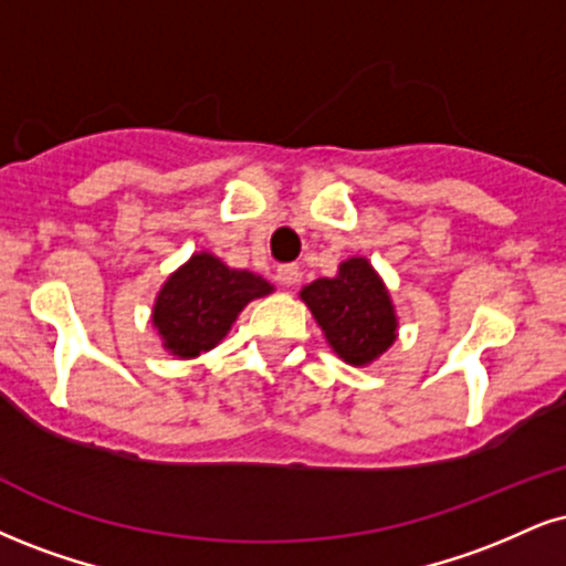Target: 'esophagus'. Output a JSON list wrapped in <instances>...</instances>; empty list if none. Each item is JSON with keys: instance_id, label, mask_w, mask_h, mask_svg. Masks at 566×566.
Returning <instances> with one entry per match:
<instances>
[{"instance_id": "obj_1", "label": "esophagus", "mask_w": 566, "mask_h": 566, "mask_svg": "<svg viewBox=\"0 0 566 566\" xmlns=\"http://www.w3.org/2000/svg\"><path fill=\"white\" fill-rule=\"evenodd\" d=\"M276 282L282 284V287H295V284L301 282V269H297L295 263L279 265V269H276Z\"/></svg>"}]
</instances>
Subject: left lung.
Wrapping results in <instances>:
<instances>
[{"instance_id": "left-lung-1", "label": "left lung", "mask_w": 566, "mask_h": 566, "mask_svg": "<svg viewBox=\"0 0 566 566\" xmlns=\"http://www.w3.org/2000/svg\"><path fill=\"white\" fill-rule=\"evenodd\" d=\"M301 301L322 326L329 348L350 366L374 364L398 339L390 290L364 255L345 258L335 276L305 284Z\"/></svg>"}]
</instances>
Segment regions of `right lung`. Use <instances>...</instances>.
I'll return each instance as SVG.
<instances>
[{"label":"right lung","instance_id":"1","mask_svg":"<svg viewBox=\"0 0 566 566\" xmlns=\"http://www.w3.org/2000/svg\"><path fill=\"white\" fill-rule=\"evenodd\" d=\"M274 292V284L248 269H231L208 250L181 263L153 305V326L163 350L181 360L213 350L231 332L244 305Z\"/></svg>","mask_w":566,"mask_h":566}]
</instances>
